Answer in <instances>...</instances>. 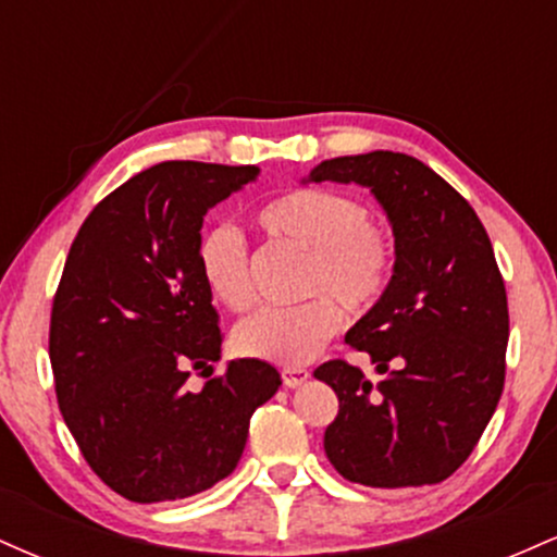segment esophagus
Instances as JSON below:
<instances>
[{
  "mask_svg": "<svg viewBox=\"0 0 557 557\" xmlns=\"http://www.w3.org/2000/svg\"><path fill=\"white\" fill-rule=\"evenodd\" d=\"M309 372H306V369H300V367H287V369H283V382H285V387H300L304 385V382H309Z\"/></svg>",
  "mask_w": 557,
  "mask_h": 557,
  "instance_id": "1",
  "label": "esophagus"
}]
</instances>
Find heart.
<instances>
[{"label": "heart", "instance_id": "obj_1", "mask_svg": "<svg viewBox=\"0 0 557 557\" xmlns=\"http://www.w3.org/2000/svg\"><path fill=\"white\" fill-rule=\"evenodd\" d=\"M257 225L309 251L304 293L317 296L290 309H259L233 332L248 359L300 367L317 359L343 327V311L359 314L385 293L393 277V243L369 225L359 198L327 188H300L272 198L257 212ZM196 264L216 304L243 311L253 300L246 238L230 225L203 230Z\"/></svg>", "mask_w": 557, "mask_h": 557}]
</instances>
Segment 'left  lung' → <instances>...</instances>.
Returning <instances> with one entry per match:
<instances>
[{"label": "left lung", "instance_id": "1", "mask_svg": "<svg viewBox=\"0 0 557 557\" xmlns=\"http://www.w3.org/2000/svg\"><path fill=\"white\" fill-rule=\"evenodd\" d=\"M372 190L395 240L393 277L345 341L382 380L327 361L341 411L324 432L337 474L367 487L437 484L482 437L500 400L508 298L487 230L469 201L398 151L324 159L304 183Z\"/></svg>", "mask_w": 557, "mask_h": 557}]
</instances>
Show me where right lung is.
Segmentation results:
<instances>
[{
	"label": "right lung",
	"instance_id": "1",
	"mask_svg": "<svg viewBox=\"0 0 557 557\" xmlns=\"http://www.w3.org/2000/svg\"><path fill=\"white\" fill-rule=\"evenodd\" d=\"M259 177L243 164L162 162L112 190L70 246L49 327L57 403L96 476L133 503L183 500L233 474L272 363L222 359L220 314L196 264L203 216Z\"/></svg>",
	"mask_w": 557,
	"mask_h": 557
}]
</instances>
